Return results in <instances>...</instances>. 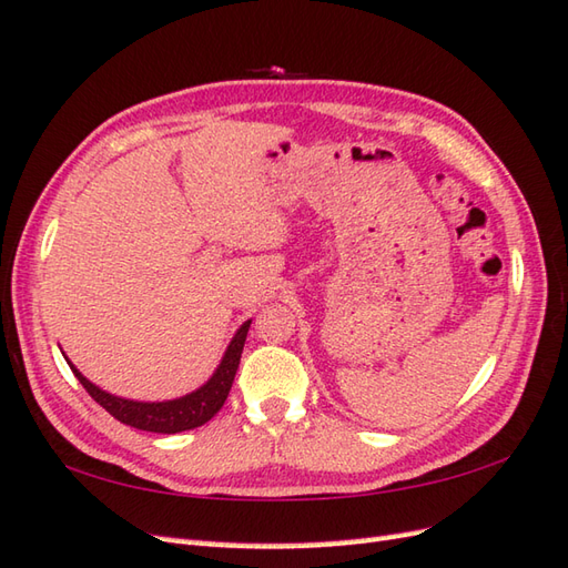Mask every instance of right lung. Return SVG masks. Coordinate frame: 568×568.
<instances>
[{
  "instance_id": "add662e5",
  "label": "right lung",
  "mask_w": 568,
  "mask_h": 568,
  "mask_svg": "<svg viewBox=\"0 0 568 568\" xmlns=\"http://www.w3.org/2000/svg\"><path fill=\"white\" fill-rule=\"evenodd\" d=\"M251 327V320H246L236 334L229 342L226 352L220 361V366L212 373V378L200 385L197 390H192L183 397H173V400L163 403H141V400H129V397H119L102 390L100 385L88 381L82 373L72 366V361L65 356L68 366L75 373V378L82 383V388L88 390L94 400H98L106 413L124 422L129 427H136L143 432H155V434H178L185 429L202 427L204 422H210L216 413H220L229 390H232V383L236 376L241 352H244L246 334Z\"/></svg>"
}]
</instances>
